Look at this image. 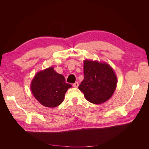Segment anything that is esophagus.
I'll use <instances>...</instances> for the list:
<instances>
[{"mask_svg": "<svg viewBox=\"0 0 149 149\" xmlns=\"http://www.w3.org/2000/svg\"><path fill=\"white\" fill-rule=\"evenodd\" d=\"M79 84L78 82H75V83H73V84H72L73 86L75 88H77L78 86H79Z\"/></svg>", "mask_w": 149, "mask_h": 149, "instance_id": "obj_1", "label": "esophagus"}]
</instances>
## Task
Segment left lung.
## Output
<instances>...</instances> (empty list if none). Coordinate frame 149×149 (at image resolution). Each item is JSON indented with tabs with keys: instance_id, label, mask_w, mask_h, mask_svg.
Segmentation results:
<instances>
[{
	"instance_id": "8db88e82",
	"label": "left lung",
	"mask_w": 149,
	"mask_h": 149,
	"mask_svg": "<svg viewBox=\"0 0 149 149\" xmlns=\"http://www.w3.org/2000/svg\"><path fill=\"white\" fill-rule=\"evenodd\" d=\"M84 80L79 89L88 101L101 104L110 98L116 87V77L113 69L104 63L85 60Z\"/></svg>"
}]
</instances>
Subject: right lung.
<instances>
[{
  "label": "right lung",
  "instance_id": "add662e5",
  "mask_svg": "<svg viewBox=\"0 0 149 149\" xmlns=\"http://www.w3.org/2000/svg\"><path fill=\"white\" fill-rule=\"evenodd\" d=\"M70 87L71 84L66 83L64 76L51 67L36 75L31 89L34 97L42 105L56 107L63 101L65 93Z\"/></svg>",
  "mask_w": 149,
  "mask_h": 149
}]
</instances>
